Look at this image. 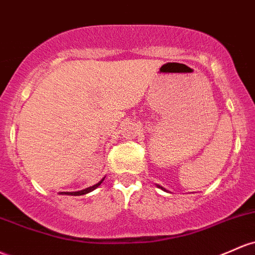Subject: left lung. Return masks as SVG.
Masks as SVG:
<instances>
[{
	"instance_id": "8db88e82",
	"label": "left lung",
	"mask_w": 255,
	"mask_h": 255,
	"mask_svg": "<svg viewBox=\"0 0 255 255\" xmlns=\"http://www.w3.org/2000/svg\"><path fill=\"white\" fill-rule=\"evenodd\" d=\"M158 187H159V189H162V190H163V191H166V189H163V187H162V186H159V185H157Z\"/></svg>"
}]
</instances>
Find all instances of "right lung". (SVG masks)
<instances>
[{
	"label": "right lung",
	"mask_w": 255,
	"mask_h": 255,
	"mask_svg": "<svg viewBox=\"0 0 255 255\" xmlns=\"http://www.w3.org/2000/svg\"><path fill=\"white\" fill-rule=\"evenodd\" d=\"M105 178H103L102 180L99 181V183L98 184H96V185H93V186H89V187H87V189H85V190H81V191H75V192H59V194H61V195H71V196H81V195H86V194H88V192H91V191H93V190H96L98 186L100 185V184L103 183V180H104Z\"/></svg>",
	"instance_id": "obj_1"
}]
</instances>
